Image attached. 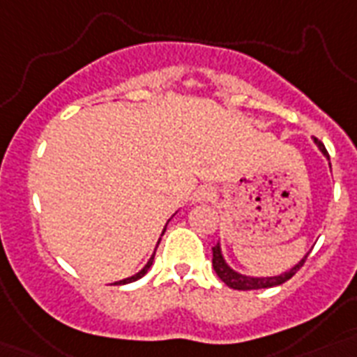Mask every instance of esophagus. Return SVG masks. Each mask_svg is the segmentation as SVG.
I'll use <instances>...</instances> for the list:
<instances>
[{
    "label": "esophagus",
    "mask_w": 357,
    "mask_h": 357,
    "mask_svg": "<svg viewBox=\"0 0 357 357\" xmlns=\"http://www.w3.org/2000/svg\"><path fill=\"white\" fill-rule=\"evenodd\" d=\"M196 202H209L215 198V189L209 187V185H204L200 189L196 190Z\"/></svg>",
    "instance_id": "esophagus-1"
}]
</instances>
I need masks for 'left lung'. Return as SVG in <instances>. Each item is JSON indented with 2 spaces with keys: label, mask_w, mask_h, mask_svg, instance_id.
<instances>
[{
  "label": "left lung",
  "mask_w": 357,
  "mask_h": 357,
  "mask_svg": "<svg viewBox=\"0 0 357 357\" xmlns=\"http://www.w3.org/2000/svg\"><path fill=\"white\" fill-rule=\"evenodd\" d=\"M315 144L319 146V150L324 153V155L328 157V151L326 148H324V144H322L321 140L315 139ZM330 159V157H328ZM307 255L305 254L302 259L296 263V265L293 266V268H289L287 272H283V274H280V276H268V278H254V276H244V274H238V272H235L231 266L226 263V259H224L222 255V250H220V244H217V246H213V268H215V272H217V276L222 280L228 287L231 289H237V291H252V289H268V287H276V285H282V283H285L287 280H291V278L296 274V272L300 271V266L304 265L305 259H307Z\"/></svg>",
  "instance_id": "left-lung-1"
}]
</instances>
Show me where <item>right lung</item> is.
<instances>
[{"mask_svg": "<svg viewBox=\"0 0 357 357\" xmlns=\"http://www.w3.org/2000/svg\"><path fill=\"white\" fill-rule=\"evenodd\" d=\"M165 229H167V226H165ZM165 229H162V234H165ZM153 255H155V252H153ZM153 255H151V257H150V261H148V263H146V265H144V268H142V271H139V272H137V274H135V276H131V278H126V280H120V282H116V285H126V283H131V282H137V280H140V278L144 276L146 272L150 271L151 263H153Z\"/></svg>", "mask_w": 357, "mask_h": 357, "instance_id": "right-lung-1", "label": "right lung"}]
</instances>
